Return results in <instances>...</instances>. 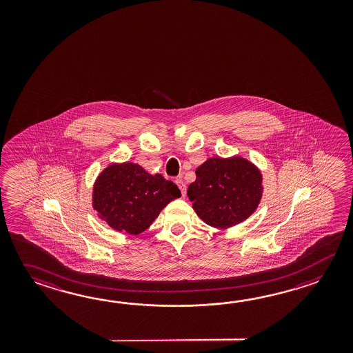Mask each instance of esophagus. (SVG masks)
Returning <instances> with one entry per match:
<instances>
[{
  "label": "esophagus",
  "instance_id": "esophagus-1",
  "mask_svg": "<svg viewBox=\"0 0 353 353\" xmlns=\"http://www.w3.org/2000/svg\"><path fill=\"white\" fill-rule=\"evenodd\" d=\"M175 184L179 187L181 195L184 196V195H185V192H187V185H185V183H184L181 179H176L175 180Z\"/></svg>",
  "mask_w": 353,
  "mask_h": 353
}]
</instances>
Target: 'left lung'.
<instances>
[{
    "label": "left lung",
    "instance_id": "1",
    "mask_svg": "<svg viewBox=\"0 0 353 353\" xmlns=\"http://www.w3.org/2000/svg\"><path fill=\"white\" fill-rule=\"evenodd\" d=\"M188 187L193 210L207 225L228 228L248 219L263 196V175L240 157L210 158L195 170Z\"/></svg>",
    "mask_w": 353,
    "mask_h": 353
}]
</instances>
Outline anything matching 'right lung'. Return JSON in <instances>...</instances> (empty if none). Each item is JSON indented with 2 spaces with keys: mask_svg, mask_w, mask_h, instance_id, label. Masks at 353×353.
I'll return each mask as SVG.
<instances>
[{
  "mask_svg": "<svg viewBox=\"0 0 353 353\" xmlns=\"http://www.w3.org/2000/svg\"><path fill=\"white\" fill-rule=\"evenodd\" d=\"M179 196L178 187L160 174L151 175L134 163L112 164L94 183L93 208L113 230L139 234Z\"/></svg>",
  "mask_w": 353,
  "mask_h": 353,
  "instance_id": "add662e5",
  "label": "right lung"
}]
</instances>
